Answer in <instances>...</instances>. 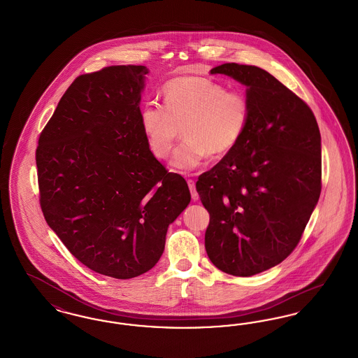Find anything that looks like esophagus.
I'll list each match as a JSON object with an SVG mask.
<instances>
[{"label":"esophagus","mask_w":358,"mask_h":358,"mask_svg":"<svg viewBox=\"0 0 358 358\" xmlns=\"http://www.w3.org/2000/svg\"><path fill=\"white\" fill-rule=\"evenodd\" d=\"M187 187L190 189L192 200H193V201H197V200H199V193H197V190H196V182H194V180L189 178V180H187Z\"/></svg>","instance_id":"34e87169"}]
</instances>
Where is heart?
Returning a JSON list of instances; mask_svg holds the SVG:
<instances>
[{"label": "heart", "instance_id": "obj_1", "mask_svg": "<svg viewBox=\"0 0 358 358\" xmlns=\"http://www.w3.org/2000/svg\"><path fill=\"white\" fill-rule=\"evenodd\" d=\"M164 103L141 110V127L152 153L165 159L184 126L187 141L176 150L171 165L187 171L208 155L222 158L236 149L247 131L251 106L247 96L222 83L201 78H176L164 85Z\"/></svg>", "mask_w": 358, "mask_h": 358}]
</instances>
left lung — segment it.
Listing matches in <instances>:
<instances>
[{
    "label": "left lung",
    "mask_w": 358,
    "mask_h": 358,
    "mask_svg": "<svg viewBox=\"0 0 358 358\" xmlns=\"http://www.w3.org/2000/svg\"><path fill=\"white\" fill-rule=\"evenodd\" d=\"M247 85L251 117L236 149L196 182L209 212L205 250L222 273L251 276L295 250L322 187L321 134L298 95L256 66L210 69Z\"/></svg>",
    "instance_id": "left-lung-1"
}]
</instances>
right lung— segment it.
<instances>
[{"instance_id":"add662e5","label":"right lung","mask_w":358,"mask_h":358,"mask_svg":"<svg viewBox=\"0 0 358 358\" xmlns=\"http://www.w3.org/2000/svg\"><path fill=\"white\" fill-rule=\"evenodd\" d=\"M148 69L111 66L78 76L38 136L43 215L95 273L130 279L153 268L168 227L190 203L187 181L154 157L141 127Z\"/></svg>"}]
</instances>
